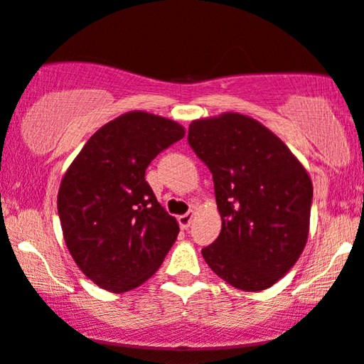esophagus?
<instances>
[{"mask_svg": "<svg viewBox=\"0 0 364 364\" xmlns=\"http://www.w3.org/2000/svg\"><path fill=\"white\" fill-rule=\"evenodd\" d=\"M193 218H195V213H193V211L186 213V215L179 216V218H178L179 228H181V230H188V228H190V225L193 223Z\"/></svg>", "mask_w": 364, "mask_h": 364, "instance_id": "34e87169", "label": "esophagus"}]
</instances>
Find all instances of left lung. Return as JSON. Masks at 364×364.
Wrapping results in <instances>:
<instances>
[{"label":"left lung","instance_id":"left-lung-1","mask_svg":"<svg viewBox=\"0 0 364 364\" xmlns=\"http://www.w3.org/2000/svg\"><path fill=\"white\" fill-rule=\"evenodd\" d=\"M188 143L210 168L221 232L201 250L208 266L243 291L273 287L293 268L309 231L313 183L289 148L250 116L195 119Z\"/></svg>","mask_w":364,"mask_h":364}]
</instances>
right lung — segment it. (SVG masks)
<instances>
[{"mask_svg":"<svg viewBox=\"0 0 364 364\" xmlns=\"http://www.w3.org/2000/svg\"><path fill=\"white\" fill-rule=\"evenodd\" d=\"M185 128L129 111L91 136L61 179L58 215L83 273L111 293L138 288L161 266L179 232L144 179L149 163Z\"/></svg>","mask_w":364,"mask_h":364,"instance_id":"1","label":"right lung"}]
</instances>
